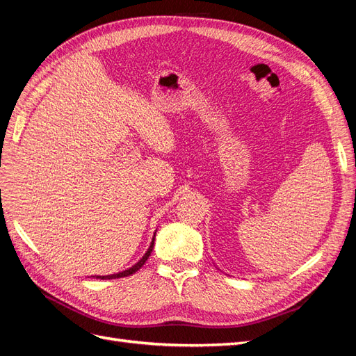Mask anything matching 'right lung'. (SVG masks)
<instances>
[{
  "label": "right lung",
  "instance_id": "add662e5",
  "mask_svg": "<svg viewBox=\"0 0 356 356\" xmlns=\"http://www.w3.org/2000/svg\"><path fill=\"white\" fill-rule=\"evenodd\" d=\"M154 238H156V234H154ZM154 238H153V241H152V243H149V248H148V251L144 254V257L141 258V260H139L135 266H132L131 268H127V270H124V272H120V273H114V275H106V276H96V277H101V279H115V277H124V276H129V275H134L135 272H138L139 268H141L144 264H145V261L148 260V257L152 255V251H153V246H154Z\"/></svg>",
  "mask_w": 356,
  "mask_h": 356
}]
</instances>
